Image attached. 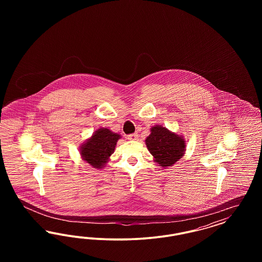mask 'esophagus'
<instances>
[{"label":"esophagus","instance_id":"esophagus-1","mask_svg":"<svg viewBox=\"0 0 262 262\" xmlns=\"http://www.w3.org/2000/svg\"><path fill=\"white\" fill-rule=\"evenodd\" d=\"M137 137H138V136H137V134H132V135L127 136V139H129V140H137Z\"/></svg>","mask_w":262,"mask_h":262}]
</instances>
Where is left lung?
<instances>
[{"label":"left lung","instance_id":"obj_1","mask_svg":"<svg viewBox=\"0 0 262 262\" xmlns=\"http://www.w3.org/2000/svg\"><path fill=\"white\" fill-rule=\"evenodd\" d=\"M145 144L154 158V162L164 169L172 167L186 152L184 137L162 125H156L150 128V135L145 139Z\"/></svg>","mask_w":262,"mask_h":262}]
</instances>
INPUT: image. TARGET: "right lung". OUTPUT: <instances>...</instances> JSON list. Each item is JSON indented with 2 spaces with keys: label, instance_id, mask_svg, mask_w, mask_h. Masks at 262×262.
Returning <instances> with one entry per match:
<instances>
[{
  "label": "right lung",
  "instance_id": "right-lung-1",
  "mask_svg": "<svg viewBox=\"0 0 262 262\" xmlns=\"http://www.w3.org/2000/svg\"><path fill=\"white\" fill-rule=\"evenodd\" d=\"M120 138L119 134L113 133L107 127H100L79 146L82 160L95 169H103L109 162Z\"/></svg>",
  "mask_w": 262,
  "mask_h": 262
}]
</instances>
